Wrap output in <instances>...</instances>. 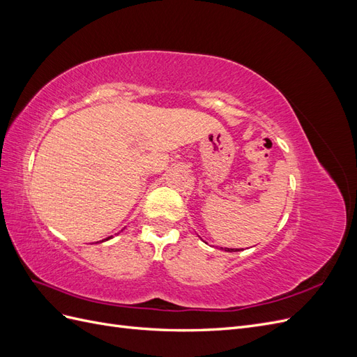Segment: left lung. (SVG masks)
<instances>
[{"mask_svg": "<svg viewBox=\"0 0 357 357\" xmlns=\"http://www.w3.org/2000/svg\"><path fill=\"white\" fill-rule=\"evenodd\" d=\"M220 248L225 252H238V248H235V250H234V248H223V247H220Z\"/></svg>", "mask_w": 357, "mask_h": 357, "instance_id": "8db88e82", "label": "left lung"}]
</instances>
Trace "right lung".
I'll return each mask as SVG.
<instances>
[{
	"mask_svg": "<svg viewBox=\"0 0 357 357\" xmlns=\"http://www.w3.org/2000/svg\"><path fill=\"white\" fill-rule=\"evenodd\" d=\"M112 238V236H109V238H105V240H102V241H107V240H110Z\"/></svg>",
	"mask_w": 357,
	"mask_h": 357,
	"instance_id": "obj_1",
	"label": "right lung"
}]
</instances>
